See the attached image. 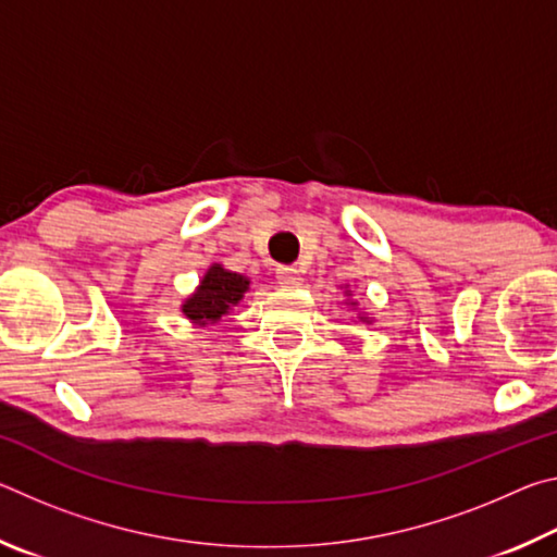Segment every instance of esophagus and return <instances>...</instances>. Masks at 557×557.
Segmentation results:
<instances>
[{"mask_svg":"<svg viewBox=\"0 0 557 557\" xmlns=\"http://www.w3.org/2000/svg\"><path fill=\"white\" fill-rule=\"evenodd\" d=\"M277 282H280V287H285V289L299 287L301 285L299 270L297 268H280L277 270Z\"/></svg>","mask_w":557,"mask_h":557,"instance_id":"1","label":"esophagus"}]
</instances>
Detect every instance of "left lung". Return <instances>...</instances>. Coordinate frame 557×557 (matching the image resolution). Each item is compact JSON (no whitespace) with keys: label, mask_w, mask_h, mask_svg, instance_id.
Wrapping results in <instances>:
<instances>
[{"label":"left lung","mask_w":557,"mask_h":557,"mask_svg":"<svg viewBox=\"0 0 557 557\" xmlns=\"http://www.w3.org/2000/svg\"><path fill=\"white\" fill-rule=\"evenodd\" d=\"M344 295L348 297V299L344 301V305H348V307H354V309H356V307H358V301H356V299H351V289L346 287V289H344ZM356 319H358V322H363V324H371V322H373V319H371L369 314H366V312H358V314H356Z\"/></svg>","instance_id":"1"}]
</instances>
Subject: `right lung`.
Returning <instances> with one entry per match:
<instances>
[{
	"label": "right lung",
	"instance_id": "obj_1",
	"mask_svg": "<svg viewBox=\"0 0 557 557\" xmlns=\"http://www.w3.org/2000/svg\"><path fill=\"white\" fill-rule=\"evenodd\" d=\"M245 292H250L248 277L240 275V272L225 270L221 262H213V265L203 272L199 287L184 299L182 314L194 326L215 324L240 305Z\"/></svg>",
	"mask_w": 557,
	"mask_h": 557
}]
</instances>
